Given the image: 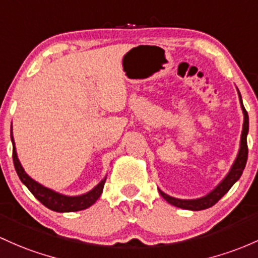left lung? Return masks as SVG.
I'll return each instance as SVG.
<instances>
[{"label":"left lung","instance_id":"obj_1","mask_svg":"<svg viewBox=\"0 0 258 258\" xmlns=\"http://www.w3.org/2000/svg\"><path fill=\"white\" fill-rule=\"evenodd\" d=\"M237 93H239V100L240 105H241L242 114H244V124H242V132H241V138H240V149L239 153L236 155V159L231 165L230 170H229L228 174L225 175V177L220 181L219 183L212 189L209 194L206 195V196L195 198V200H180V198H175L169 196V195L164 194L160 188H158L160 196L164 198L168 203L175 206V207H179L182 209H188V211H202V209H207L212 206H214L218 201L220 200L229 189L231 188V186L236 182L237 180L240 179V176L242 175V171H244L246 161H247V134H248V115L247 111L245 110L244 104H242L241 94H240L239 89H237Z\"/></svg>","mask_w":258,"mask_h":258}]
</instances>
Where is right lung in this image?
I'll use <instances>...</instances> for the list:
<instances>
[{
  "label": "right lung",
  "instance_id": "obj_1",
  "mask_svg": "<svg viewBox=\"0 0 258 258\" xmlns=\"http://www.w3.org/2000/svg\"><path fill=\"white\" fill-rule=\"evenodd\" d=\"M11 140H12L13 144L14 168H16V171L17 174H18L19 179H21L22 182L27 186L28 189L32 192L34 197L38 201H40L45 207L51 209V211L60 212V213H64V212L83 211V209L89 208L90 206L94 205V203L97 202L98 198L100 197V195L103 194L104 183H105L106 181V176L104 177L94 188L90 189L89 192L83 195H78V196H67V195L58 194V192L53 191V189L45 187L41 183H39L38 181L33 180L32 177L25 172L21 161L18 159V155H17L12 132H11Z\"/></svg>",
  "mask_w": 258,
  "mask_h": 258
}]
</instances>
